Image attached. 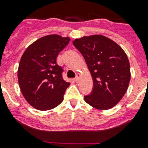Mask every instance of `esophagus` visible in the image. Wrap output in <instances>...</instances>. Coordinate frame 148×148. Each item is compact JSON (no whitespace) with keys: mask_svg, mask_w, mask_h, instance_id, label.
Wrapping results in <instances>:
<instances>
[{"mask_svg":"<svg viewBox=\"0 0 148 148\" xmlns=\"http://www.w3.org/2000/svg\"><path fill=\"white\" fill-rule=\"evenodd\" d=\"M79 79H80V74H79V73H77L76 77L74 78V81H75V82H79Z\"/></svg>","mask_w":148,"mask_h":148,"instance_id":"34e87169","label":"esophagus"}]
</instances>
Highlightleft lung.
<instances>
[{"instance_id":"1","label":"left lung","mask_w":148,"mask_h":148,"mask_svg":"<svg viewBox=\"0 0 148 148\" xmlns=\"http://www.w3.org/2000/svg\"><path fill=\"white\" fill-rule=\"evenodd\" d=\"M73 45L85 59L93 80L87 104L99 110H108L119 102L130 80V63L126 53L113 40L101 35L84 36Z\"/></svg>"}]
</instances>
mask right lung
<instances>
[{
	"label": "right lung",
	"mask_w": 148,
	"mask_h": 148,
	"mask_svg": "<svg viewBox=\"0 0 148 148\" xmlns=\"http://www.w3.org/2000/svg\"><path fill=\"white\" fill-rule=\"evenodd\" d=\"M70 38L49 35L38 39L23 53L18 70L21 92L29 104L40 110L55 108L62 102L70 83L63 79V68L56 58Z\"/></svg>",
	"instance_id": "right-lung-1"
}]
</instances>
